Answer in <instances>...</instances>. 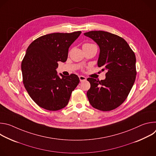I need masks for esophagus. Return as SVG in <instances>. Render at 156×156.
<instances>
[{
    "instance_id": "34e87169",
    "label": "esophagus",
    "mask_w": 156,
    "mask_h": 156,
    "mask_svg": "<svg viewBox=\"0 0 156 156\" xmlns=\"http://www.w3.org/2000/svg\"><path fill=\"white\" fill-rule=\"evenodd\" d=\"M79 78H80V81H84L86 80V78L85 76H82V75H80L79 76Z\"/></svg>"
}]
</instances>
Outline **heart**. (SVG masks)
Listing matches in <instances>:
<instances>
[{
	"instance_id": "obj_1",
	"label": "heart",
	"mask_w": 156,
	"mask_h": 156,
	"mask_svg": "<svg viewBox=\"0 0 156 156\" xmlns=\"http://www.w3.org/2000/svg\"><path fill=\"white\" fill-rule=\"evenodd\" d=\"M89 44H85L84 45H89Z\"/></svg>"
}]
</instances>
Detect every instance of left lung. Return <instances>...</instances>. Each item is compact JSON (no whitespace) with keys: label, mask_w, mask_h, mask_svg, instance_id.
Masks as SVG:
<instances>
[{"label":"left lung","mask_w":156,"mask_h":156,"mask_svg":"<svg viewBox=\"0 0 156 156\" xmlns=\"http://www.w3.org/2000/svg\"><path fill=\"white\" fill-rule=\"evenodd\" d=\"M84 34L99 47V67L106 70L105 79L88 78L91 87L87 92L89 102L95 108L110 111L120 106L128 97L135 83V54L122 37L103 31H91Z\"/></svg>","instance_id":"obj_1"}]
</instances>
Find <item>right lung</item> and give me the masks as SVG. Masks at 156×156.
I'll return each mask as SVG.
<instances>
[{"label": "right lung", "mask_w": 156, "mask_h": 156, "mask_svg": "<svg viewBox=\"0 0 156 156\" xmlns=\"http://www.w3.org/2000/svg\"><path fill=\"white\" fill-rule=\"evenodd\" d=\"M81 31L55 33L42 36L28 46L21 62L23 82L31 99L51 111L64 108L80 82L75 74L57 75L58 62H65L69 49Z\"/></svg>", "instance_id": "right-lung-1"}]
</instances>
